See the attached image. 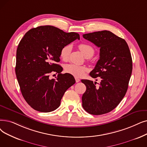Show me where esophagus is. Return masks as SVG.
<instances>
[{"label": "esophagus", "mask_w": 147, "mask_h": 147, "mask_svg": "<svg viewBox=\"0 0 147 147\" xmlns=\"http://www.w3.org/2000/svg\"><path fill=\"white\" fill-rule=\"evenodd\" d=\"M75 80H76V83L79 82H80V80L79 78H75Z\"/></svg>", "instance_id": "obj_1"}]
</instances>
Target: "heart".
Instances as JSON below:
<instances>
[{
  "instance_id": "b5f03b06",
  "label": "heart",
  "mask_w": 147,
  "mask_h": 147,
  "mask_svg": "<svg viewBox=\"0 0 147 147\" xmlns=\"http://www.w3.org/2000/svg\"><path fill=\"white\" fill-rule=\"evenodd\" d=\"M79 50L84 54L86 58H91L95 53L94 49L88 44L81 43L78 46ZM71 51V46L66 45L63 46L60 51V57L63 61H67ZM65 71L68 74H71L75 77H82L88 71L85 66L78 65L74 63H69L65 66Z\"/></svg>"
}]
</instances>
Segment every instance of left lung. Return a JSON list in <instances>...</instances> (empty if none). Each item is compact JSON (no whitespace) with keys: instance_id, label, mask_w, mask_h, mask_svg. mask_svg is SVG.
Instances as JSON below:
<instances>
[{"instance_id":"1","label":"left lung","mask_w":147,"mask_h":147,"mask_svg":"<svg viewBox=\"0 0 147 147\" xmlns=\"http://www.w3.org/2000/svg\"><path fill=\"white\" fill-rule=\"evenodd\" d=\"M83 37L100 48V59L89 74L92 78L100 77V83L81 80L86 87L82 106L95 115L107 113L119 105L128 89L133 66L130 51L124 39L109 30L84 34Z\"/></svg>"}]
</instances>
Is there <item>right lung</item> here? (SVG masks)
I'll use <instances>...</instances> for the list:
<instances>
[{"label":"right lung","instance_id":"add662e5","mask_svg":"<svg viewBox=\"0 0 147 147\" xmlns=\"http://www.w3.org/2000/svg\"><path fill=\"white\" fill-rule=\"evenodd\" d=\"M76 39V32L67 33L52 26L30 29L21 40L17 49L16 74L23 97L34 109L41 112L56 110L67 89L76 80L68 73L62 74L61 49ZM59 73L56 79L49 74Z\"/></svg>","mask_w":147,"mask_h":147}]
</instances>
